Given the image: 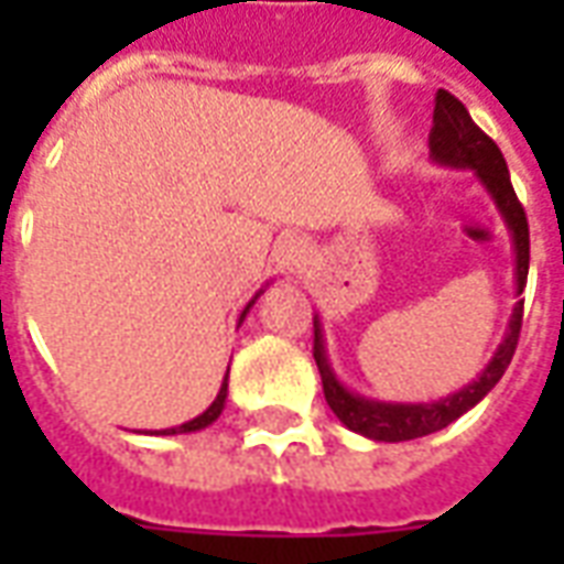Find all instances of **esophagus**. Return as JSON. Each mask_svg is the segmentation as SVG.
<instances>
[{"label":"esophagus","mask_w":564,"mask_h":564,"mask_svg":"<svg viewBox=\"0 0 564 564\" xmlns=\"http://www.w3.org/2000/svg\"><path fill=\"white\" fill-rule=\"evenodd\" d=\"M307 257H311V247H307L305 238H295V235H286L283 241H278V250H274V262L283 274H295L307 265Z\"/></svg>","instance_id":"obj_1"}]
</instances>
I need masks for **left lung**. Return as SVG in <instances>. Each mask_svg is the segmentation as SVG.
<instances>
[{
	"instance_id": "1",
	"label": "left lung",
	"mask_w": 564,
	"mask_h": 564,
	"mask_svg": "<svg viewBox=\"0 0 564 564\" xmlns=\"http://www.w3.org/2000/svg\"><path fill=\"white\" fill-rule=\"evenodd\" d=\"M429 156L441 169L471 172L474 181L486 189V196L492 198L498 217H501L510 235L517 305L510 311L505 338L496 347V354L489 356L484 371L471 383H465L462 390L449 392V395L435 399V402H387V399H368L362 392L350 390L332 368L323 319H319V314H314V359H317L319 378H323L326 402L350 432L368 437V441L399 444V441L425 437L432 432L447 429L449 423H456L462 414L471 411L474 404L484 402L486 392L501 380V375L508 371L510 359H513V350H517V338H520V295L525 290V278H529V223H525V210L517 202V193L510 186L508 162L501 156V150L496 148V141L474 127L465 105L456 96H449L447 90L435 93V127H432V135H429Z\"/></svg>"
}]
</instances>
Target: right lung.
I'll list each match as a JSON object with an SVG mask.
<instances>
[{
	"label": "right lung",
	"instance_id": "add662e5",
	"mask_svg": "<svg viewBox=\"0 0 564 564\" xmlns=\"http://www.w3.org/2000/svg\"><path fill=\"white\" fill-rule=\"evenodd\" d=\"M265 286H269V283H265ZM265 286H262V290H259V293L253 295L250 302H247L245 311H241V317H238V326L245 323V317H247V314H250V307L257 305L259 295L265 293ZM226 395H229V371H226V378H223L220 392H217V399H214V402H210L208 408L202 411V414L193 416V420H186V423H181V425H172V429H160V432H148V435H189V432H202V429H208V425H210V423H217V416L223 414V408H226Z\"/></svg>",
	"mask_w": 564,
	"mask_h": 564
}]
</instances>
